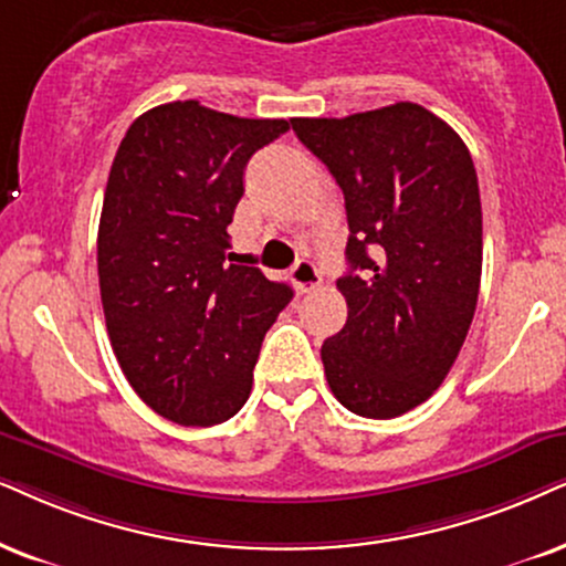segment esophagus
<instances>
[{
  "instance_id": "obj_1",
  "label": "esophagus",
  "mask_w": 566,
  "mask_h": 566,
  "mask_svg": "<svg viewBox=\"0 0 566 566\" xmlns=\"http://www.w3.org/2000/svg\"><path fill=\"white\" fill-rule=\"evenodd\" d=\"M290 279H292V284H295V290L300 292V295H305V292H313L321 284V271L313 261L300 259L295 266H292Z\"/></svg>"
}]
</instances>
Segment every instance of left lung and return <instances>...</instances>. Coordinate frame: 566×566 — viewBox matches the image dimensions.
<instances>
[{"instance_id": "left-lung-1", "label": "left lung", "mask_w": 566, "mask_h": 566, "mask_svg": "<svg viewBox=\"0 0 566 566\" xmlns=\"http://www.w3.org/2000/svg\"><path fill=\"white\" fill-rule=\"evenodd\" d=\"M345 192L347 324L321 347L349 412L397 418L439 389L473 324L483 213L473 156L420 104L292 119Z\"/></svg>"}]
</instances>
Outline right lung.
I'll list each match as a JSON object with an SVG mask.
<instances>
[{
    "label": "right lung",
    "instance_id": "obj_1",
    "mask_svg": "<svg viewBox=\"0 0 566 566\" xmlns=\"http://www.w3.org/2000/svg\"><path fill=\"white\" fill-rule=\"evenodd\" d=\"M290 130L198 102L140 114L114 156L98 221V287L119 368L143 402L217 426L248 402L261 342L292 290L232 263L245 164Z\"/></svg>",
    "mask_w": 566,
    "mask_h": 566
}]
</instances>
